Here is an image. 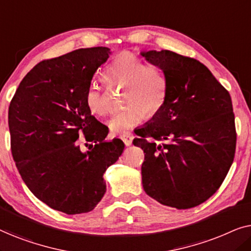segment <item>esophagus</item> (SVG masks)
<instances>
[{
	"mask_svg": "<svg viewBox=\"0 0 251 251\" xmlns=\"http://www.w3.org/2000/svg\"><path fill=\"white\" fill-rule=\"evenodd\" d=\"M133 133L132 132H129V131H126V132H123L122 135H121V138H122V140H123V143L126 144V146H130L132 144V140H133Z\"/></svg>",
	"mask_w": 251,
	"mask_h": 251,
	"instance_id": "esophagus-1",
	"label": "esophagus"
}]
</instances>
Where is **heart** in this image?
Instances as JSON below:
<instances>
[{
    "label": "heart",
    "instance_id": "obj_1",
    "mask_svg": "<svg viewBox=\"0 0 251 251\" xmlns=\"http://www.w3.org/2000/svg\"><path fill=\"white\" fill-rule=\"evenodd\" d=\"M104 80L109 87L125 88L122 102L126 105L108 121L113 132H122L144 121L146 115L154 116L163 107L167 98V77L154 64H145L143 58L131 52H122L104 70ZM84 101L95 115L108 112L105 90L92 82L88 85Z\"/></svg>",
    "mask_w": 251,
    "mask_h": 251
}]
</instances>
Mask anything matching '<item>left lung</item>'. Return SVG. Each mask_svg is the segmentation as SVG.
<instances>
[{
    "label": "left lung",
    "mask_w": 251,
    "mask_h": 251,
    "mask_svg": "<svg viewBox=\"0 0 251 251\" xmlns=\"http://www.w3.org/2000/svg\"><path fill=\"white\" fill-rule=\"evenodd\" d=\"M142 54L167 77L163 107L133 140L145 153L144 191L164 205L197 207L217 192L234 160L231 96L194 58L169 50Z\"/></svg>",
    "instance_id": "1"
}]
</instances>
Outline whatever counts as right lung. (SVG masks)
I'll list each match as a JSON object with an SVG mask.
<instances>
[{
    "mask_svg": "<svg viewBox=\"0 0 251 251\" xmlns=\"http://www.w3.org/2000/svg\"><path fill=\"white\" fill-rule=\"evenodd\" d=\"M108 57V48L96 47L40 61L9 106L11 153L20 176L39 200L67 215L98 204L106 192L102 176L125 150L121 139L106 142L107 126L84 101ZM82 134L88 151L80 150Z\"/></svg>",
    "mask_w": 251,
    "mask_h": 251,
    "instance_id": "add662e5",
    "label": "right lung"
}]
</instances>
